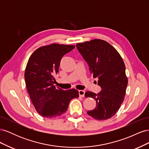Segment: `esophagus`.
<instances>
[{"label":"esophagus","mask_w":149,"mask_h":149,"mask_svg":"<svg viewBox=\"0 0 149 149\" xmlns=\"http://www.w3.org/2000/svg\"><path fill=\"white\" fill-rule=\"evenodd\" d=\"M84 93H85V91H83V90H79V95L80 97H84Z\"/></svg>","instance_id":"esophagus-1"}]
</instances>
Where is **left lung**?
I'll list each match as a JSON object with an SVG mask.
<instances>
[{"instance_id": "8db88e82", "label": "left lung", "mask_w": 149, "mask_h": 149, "mask_svg": "<svg viewBox=\"0 0 149 149\" xmlns=\"http://www.w3.org/2000/svg\"><path fill=\"white\" fill-rule=\"evenodd\" d=\"M76 47L88 62L94 78L102 90L97 93H85L86 97L96 100L94 109L87 113L94 119L104 120L114 116L124 100L128 79L125 66L119 52L105 40L93 39L76 44Z\"/></svg>"}]
</instances>
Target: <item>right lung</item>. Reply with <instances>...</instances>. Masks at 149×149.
Returning a JSON list of instances; mask_svg holds the SVG:
<instances>
[{"label": "right lung", "instance_id": "obj_1", "mask_svg": "<svg viewBox=\"0 0 149 149\" xmlns=\"http://www.w3.org/2000/svg\"><path fill=\"white\" fill-rule=\"evenodd\" d=\"M74 47L52 43L37 48L29 58L24 74L26 87L36 111L44 118L61 116L72 99L79 97L77 89L64 91L53 85L62 57Z\"/></svg>", "mask_w": 149, "mask_h": 149}]
</instances>
